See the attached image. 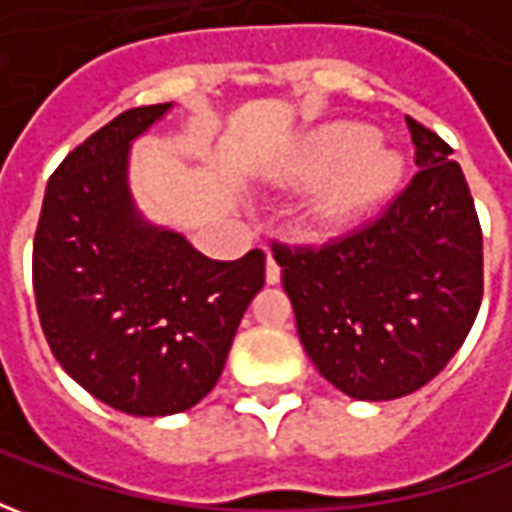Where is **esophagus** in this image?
<instances>
[{
	"label": "esophagus",
	"mask_w": 512,
	"mask_h": 512,
	"mask_svg": "<svg viewBox=\"0 0 512 512\" xmlns=\"http://www.w3.org/2000/svg\"><path fill=\"white\" fill-rule=\"evenodd\" d=\"M279 277H282V271H279L277 257L271 255V249H266V282L268 285H277Z\"/></svg>",
	"instance_id": "obj_1"
}]
</instances>
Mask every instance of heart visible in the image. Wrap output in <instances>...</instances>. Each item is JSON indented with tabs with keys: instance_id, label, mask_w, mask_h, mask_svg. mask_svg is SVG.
<instances>
[{
	"instance_id": "b5f03b06",
	"label": "heart",
	"mask_w": 512,
	"mask_h": 512,
	"mask_svg": "<svg viewBox=\"0 0 512 512\" xmlns=\"http://www.w3.org/2000/svg\"><path fill=\"white\" fill-rule=\"evenodd\" d=\"M400 156L373 145V134L356 123L318 131L301 158V180L329 178L312 200V222L326 233H343L389 197L400 180Z\"/></svg>"
}]
</instances>
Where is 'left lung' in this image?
Returning a JSON list of instances; mask_svg holds the SVG:
<instances>
[{
	"label": "left lung",
	"mask_w": 512,
	"mask_h": 512,
	"mask_svg": "<svg viewBox=\"0 0 512 512\" xmlns=\"http://www.w3.org/2000/svg\"><path fill=\"white\" fill-rule=\"evenodd\" d=\"M419 172L373 222L321 249L274 244L304 351L356 400L436 378L483 301V230L452 147L406 117Z\"/></svg>",
	"instance_id": "obj_1"
}]
</instances>
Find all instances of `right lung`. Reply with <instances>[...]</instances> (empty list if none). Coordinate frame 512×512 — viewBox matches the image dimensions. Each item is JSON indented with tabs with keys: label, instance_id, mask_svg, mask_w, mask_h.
Listing matches in <instances>:
<instances>
[{
	"label": "right lung",
	"instance_id": "1",
	"mask_svg": "<svg viewBox=\"0 0 512 512\" xmlns=\"http://www.w3.org/2000/svg\"><path fill=\"white\" fill-rule=\"evenodd\" d=\"M169 106L128 109L62 158L32 246L51 354L90 395L134 417L178 414L211 392L266 282L260 249L211 260L136 211L131 142Z\"/></svg>",
	"mask_w": 512,
	"mask_h": 512
}]
</instances>
